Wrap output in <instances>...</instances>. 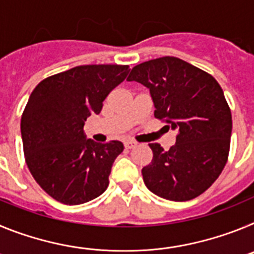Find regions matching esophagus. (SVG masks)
<instances>
[{
    "mask_svg": "<svg viewBox=\"0 0 254 254\" xmlns=\"http://www.w3.org/2000/svg\"><path fill=\"white\" fill-rule=\"evenodd\" d=\"M137 146V142H134L132 140H127L125 141V147L126 149H133V147Z\"/></svg>",
    "mask_w": 254,
    "mask_h": 254,
    "instance_id": "obj_1",
    "label": "esophagus"
}]
</instances>
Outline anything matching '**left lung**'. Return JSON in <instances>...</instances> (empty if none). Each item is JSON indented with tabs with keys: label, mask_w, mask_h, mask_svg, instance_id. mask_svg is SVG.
Instances as JSON below:
<instances>
[{
	"label": "left lung",
	"mask_w": 254,
	"mask_h": 254,
	"mask_svg": "<svg viewBox=\"0 0 254 254\" xmlns=\"http://www.w3.org/2000/svg\"><path fill=\"white\" fill-rule=\"evenodd\" d=\"M127 81L147 87L155 118H165L178 132L168 151L160 143H149L152 160L142 168L146 187L178 202L203 193L223 172L230 147L232 113L219 82L169 56L134 66Z\"/></svg>",
	"instance_id": "obj_1"
}]
</instances>
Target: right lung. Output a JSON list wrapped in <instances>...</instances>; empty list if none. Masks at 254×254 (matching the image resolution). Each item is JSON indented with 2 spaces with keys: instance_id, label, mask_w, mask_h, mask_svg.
I'll return each instance as SVG.
<instances>
[{
  "instance_id": "obj_1",
  "label": "right lung",
  "mask_w": 254,
  "mask_h": 254,
  "mask_svg": "<svg viewBox=\"0 0 254 254\" xmlns=\"http://www.w3.org/2000/svg\"><path fill=\"white\" fill-rule=\"evenodd\" d=\"M128 72L121 64L77 66L47 77L31 93L21 117L25 160L38 185L60 202L80 205L107 190L123 143L87 140L84 125Z\"/></svg>"
}]
</instances>
